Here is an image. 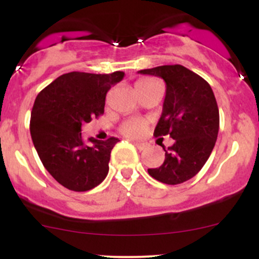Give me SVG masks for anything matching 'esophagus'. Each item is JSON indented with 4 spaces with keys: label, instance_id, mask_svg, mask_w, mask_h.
<instances>
[{
    "label": "esophagus",
    "instance_id": "esophagus-1",
    "mask_svg": "<svg viewBox=\"0 0 259 259\" xmlns=\"http://www.w3.org/2000/svg\"><path fill=\"white\" fill-rule=\"evenodd\" d=\"M133 144L135 145V146L138 147L140 151H142V150H145V148H147V144H141V142H133Z\"/></svg>",
    "mask_w": 259,
    "mask_h": 259
}]
</instances>
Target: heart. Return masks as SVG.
<instances>
[{"mask_svg": "<svg viewBox=\"0 0 259 259\" xmlns=\"http://www.w3.org/2000/svg\"><path fill=\"white\" fill-rule=\"evenodd\" d=\"M151 80L147 79H142L139 80L136 82V86L138 85H142V84H147L150 82ZM145 130H146V124L144 123L142 120H138V119H132V120H127L125 123L121 124L119 132L121 135H124L125 138L129 139H140L142 135H144Z\"/></svg>", "mask_w": 259, "mask_h": 259, "instance_id": "obj_1", "label": "heart"}]
</instances>
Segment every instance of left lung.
Masks as SVG:
<instances>
[{"label": "left lung", "instance_id": "obj_1", "mask_svg": "<svg viewBox=\"0 0 259 259\" xmlns=\"http://www.w3.org/2000/svg\"><path fill=\"white\" fill-rule=\"evenodd\" d=\"M139 73L165 81L163 112L154 136L175 140L158 168L148 169L153 179L168 185L190 180L201 170L214 147L219 130V109L212 88L184 65H160ZM163 139V138H162Z\"/></svg>", "mask_w": 259, "mask_h": 259}]
</instances>
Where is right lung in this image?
I'll use <instances>...</instances> for the list:
<instances>
[{
  "mask_svg": "<svg viewBox=\"0 0 259 259\" xmlns=\"http://www.w3.org/2000/svg\"><path fill=\"white\" fill-rule=\"evenodd\" d=\"M123 72H72L40 91L31 111L30 134L44 167L62 186L76 192L100 185L108 174L111 151L119 140L81 138V125L105 112L106 95Z\"/></svg>",
  "mask_w": 259,
  "mask_h": 259,
  "instance_id": "add662e5",
  "label": "right lung"
}]
</instances>
